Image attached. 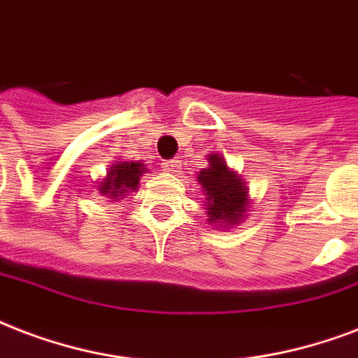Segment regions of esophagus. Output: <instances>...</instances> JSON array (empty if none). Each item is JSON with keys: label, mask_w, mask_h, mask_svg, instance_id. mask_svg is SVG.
Segmentation results:
<instances>
[{"label": "esophagus", "mask_w": 358, "mask_h": 358, "mask_svg": "<svg viewBox=\"0 0 358 358\" xmlns=\"http://www.w3.org/2000/svg\"><path fill=\"white\" fill-rule=\"evenodd\" d=\"M162 168H164L168 173H176V171L181 170V162H179V160H164V162H162Z\"/></svg>", "instance_id": "34e87169"}]
</instances>
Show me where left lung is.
I'll use <instances>...</instances> for the list:
<instances>
[{"label": "left lung", "mask_w": 358, "mask_h": 358, "mask_svg": "<svg viewBox=\"0 0 358 358\" xmlns=\"http://www.w3.org/2000/svg\"><path fill=\"white\" fill-rule=\"evenodd\" d=\"M207 168L196 173L203 192V207L207 224L215 228H235L243 224L250 210V194L245 179L231 170L218 153L209 155Z\"/></svg>", "instance_id": "left-lung-1"}]
</instances>
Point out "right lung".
Returning a JSON list of instances; mask_svg holds the SVG:
<instances>
[{"mask_svg": "<svg viewBox=\"0 0 358 358\" xmlns=\"http://www.w3.org/2000/svg\"><path fill=\"white\" fill-rule=\"evenodd\" d=\"M148 171L143 162H132V160H113L108 166L106 176L99 181L96 190L108 201H119L129 196V192H136V188L140 185V177Z\"/></svg>", "mask_w": 358, "mask_h": 358, "instance_id": "1", "label": "right lung"}]
</instances>
